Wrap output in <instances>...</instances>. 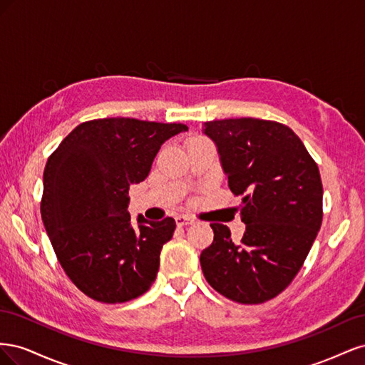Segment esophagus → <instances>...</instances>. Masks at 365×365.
Wrapping results in <instances>:
<instances>
[{"mask_svg": "<svg viewBox=\"0 0 365 365\" xmlns=\"http://www.w3.org/2000/svg\"><path fill=\"white\" fill-rule=\"evenodd\" d=\"M176 220V225L178 227H184V225H189V224H193V219H190L189 216H184V215H180L175 217Z\"/></svg>", "mask_w": 365, "mask_h": 365, "instance_id": "34e87169", "label": "esophagus"}]
</instances>
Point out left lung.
I'll return each instance as SVG.
<instances>
[{
    "mask_svg": "<svg viewBox=\"0 0 365 365\" xmlns=\"http://www.w3.org/2000/svg\"><path fill=\"white\" fill-rule=\"evenodd\" d=\"M215 141L228 187L242 196L240 242L212 224L215 239L201 252L204 277L242 304H259L288 288L323 220L318 165L295 132L277 121L225 118L204 123Z\"/></svg>",
    "mask_w": 365,
    "mask_h": 365,
    "instance_id": "8db88e82",
    "label": "left lung"
}]
</instances>
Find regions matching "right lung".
I'll return each mask as SVG.
<instances>
[{
  "mask_svg": "<svg viewBox=\"0 0 365 365\" xmlns=\"http://www.w3.org/2000/svg\"><path fill=\"white\" fill-rule=\"evenodd\" d=\"M182 123L97 118L76 126L43 169L41 216L56 257L85 295L125 303L149 291L175 219L137 224L128 212L129 185L146 180L165 140Z\"/></svg>",
  "mask_w": 365,
  "mask_h": 365,
  "instance_id": "1",
  "label": "right lung"
}]
</instances>
